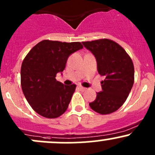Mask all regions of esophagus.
Returning <instances> with one entry per match:
<instances>
[{"instance_id":"obj_1","label":"esophagus","mask_w":155,"mask_h":155,"mask_svg":"<svg viewBox=\"0 0 155 155\" xmlns=\"http://www.w3.org/2000/svg\"><path fill=\"white\" fill-rule=\"evenodd\" d=\"M77 87L79 89V90L80 91H85V87H82V86H80V85H79V86H77Z\"/></svg>"}]
</instances>
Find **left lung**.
Segmentation results:
<instances>
[{
    "label": "left lung",
    "mask_w": 155,
    "mask_h": 155,
    "mask_svg": "<svg viewBox=\"0 0 155 155\" xmlns=\"http://www.w3.org/2000/svg\"><path fill=\"white\" fill-rule=\"evenodd\" d=\"M82 44L94 55L99 74L105 76L101 82L102 91L97 94L95 101L89 106L101 115L115 112L125 102L134 85L132 60L121 46L108 39Z\"/></svg>",
    "instance_id": "obj_1"
}]
</instances>
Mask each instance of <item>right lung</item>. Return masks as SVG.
<instances>
[{
  "label": "right lung",
  "mask_w": 155,
  "mask_h": 155,
  "mask_svg": "<svg viewBox=\"0 0 155 155\" xmlns=\"http://www.w3.org/2000/svg\"><path fill=\"white\" fill-rule=\"evenodd\" d=\"M79 42L43 40L31 48L21 68V85L28 104L45 118H55L68 109L76 85H64L56 80L72 53L82 49Z\"/></svg>",
  "instance_id": "right-lung-1"
}]
</instances>
